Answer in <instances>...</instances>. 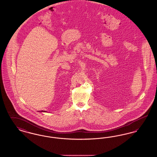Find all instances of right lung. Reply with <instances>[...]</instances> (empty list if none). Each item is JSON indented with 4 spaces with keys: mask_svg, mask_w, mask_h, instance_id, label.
Listing matches in <instances>:
<instances>
[{
    "mask_svg": "<svg viewBox=\"0 0 157 157\" xmlns=\"http://www.w3.org/2000/svg\"><path fill=\"white\" fill-rule=\"evenodd\" d=\"M41 112H46V111H42Z\"/></svg>",
    "mask_w": 157,
    "mask_h": 157,
    "instance_id": "1",
    "label": "right lung"
}]
</instances>
